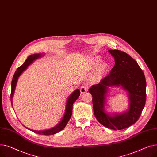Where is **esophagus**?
I'll return each mask as SVG.
<instances>
[{
  "instance_id": "esophagus-1",
  "label": "esophagus",
  "mask_w": 157,
  "mask_h": 157,
  "mask_svg": "<svg viewBox=\"0 0 157 157\" xmlns=\"http://www.w3.org/2000/svg\"><path fill=\"white\" fill-rule=\"evenodd\" d=\"M88 87L87 85H83L82 86L81 88H80V92H81V94H83L84 93H85L86 92L88 91Z\"/></svg>"
}]
</instances>
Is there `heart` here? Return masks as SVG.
I'll use <instances>...</instances> for the list:
<instances>
[{
  "label": "heart",
  "mask_w": 157,
  "mask_h": 157,
  "mask_svg": "<svg viewBox=\"0 0 157 157\" xmlns=\"http://www.w3.org/2000/svg\"><path fill=\"white\" fill-rule=\"evenodd\" d=\"M100 59H96L92 64V68L96 69V74L98 76H103L108 73L109 71V65L107 63H101Z\"/></svg>",
  "instance_id": "b5f03b06"
}]
</instances>
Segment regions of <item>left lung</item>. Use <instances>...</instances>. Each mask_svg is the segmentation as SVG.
<instances>
[{
    "mask_svg": "<svg viewBox=\"0 0 157 157\" xmlns=\"http://www.w3.org/2000/svg\"><path fill=\"white\" fill-rule=\"evenodd\" d=\"M115 64L108 76L88 92L92 95L94 114L98 121L113 130H122L132 125L141 116L146 102V82L143 71L127 53L109 49ZM121 87L128 93L129 108L121 113L109 114L105 111L106 96L110 87Z\"/></svg>",
    "mask_w": 157,
    "mask_h": 157,
    "instance_id": "1",
    "label": "left lung"
}]
</instances>
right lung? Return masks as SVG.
<instances>
[{
  "mask_svg": "<svg viewBox=\"0 0 157 157\" xmlns=\"http://www.w3.org/2000/svg\"><path fill=\"white\" fill-rule=\"evenodd\" d=\"M44 54L43 53H38V54H33L28 56L27 59L25 61L23 64L21 65L20 67H19L17 70L16 71L13 79L11 82V104L13 106V97L14 95V90L16 88V84H17V81L18 79V78L20 76L22 72L26 70L27 68L28 67V66L30 65L33 62L35 61L36 60L39 59V58L42 57L44 56ZM80 95V90L79 89H76L74 90V91L70 95V96L68 97L67 102H66V105H65V113L63 116V118H62L61 121L58 123V124L55 126L54 127L44 130H31L27 127H26L27 129L34 132V133L40 134V135H44V136H49V135H53L55 134L56 133L59 132L60 131L63 130L65 127L67 125V123L69 121L71 115H72V107H73V104L75 102L78 98ZM25 127V126H24Z\"/></svg>",
  "mask_w": 157,
  "mask_h": 157,
  "instance_id": "1",
  "label": "right lung"
}]
</instances>
